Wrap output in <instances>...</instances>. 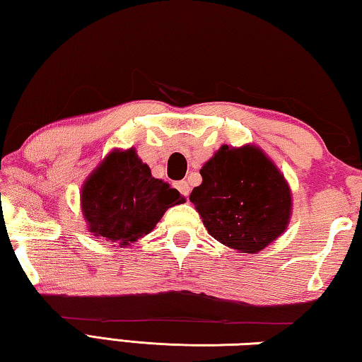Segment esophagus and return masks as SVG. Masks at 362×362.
Returning <instances> with one entry per match:
<instances>
[{"label": "esophagus", "mask_w": 362, "mask_h": 362, "mask_svg": "<svg viewBox=\"0 0 362 362\" xmlns=\"http://www.w3.org/2000/svg\"><path fill=\"white\" fill-rule=\"evenodd\" d=\"M175 188L179 189V192L183 194V196H188L189 194V183L187 180H180L175 183Z\"/></svg>", "instance_id": "esophagus-1"}]
</instances>
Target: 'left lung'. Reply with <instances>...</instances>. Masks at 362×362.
I'll use <instances>...</instances> for the list:
<instances>
[{"label": "left lung", "instance_id": "left-lung-1", "mask_svg": "<svg viewBox=\"0 0 362 362\" xmlns=\"http://www.w3.org/2000/svg\"><path fill=\"white\" fill-rule=\"evenodd\" d=\"M189 201L207 231L241 254H255L286 230L291 192L276 166L255 148L223 145L199 170Z\"/></svg>", "mask_w": 362, "mask_h": 362}]
</instances>
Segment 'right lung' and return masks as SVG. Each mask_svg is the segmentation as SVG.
Listing matches in <instances>:
<instances>
[{
    "mask_svg": "<svg viewBox=\"0 0 362 362\" xmlns=\"http://www.w3.org/2000/svg\"><path fill=\"white\" fill-rule=\"evenodd\" d=\"M183 203L168 182L151 177L132 148L113 151L86 180L81 193L89 231L122 246L155 228L168 207Z\"/></svg>",
    "mask_w": 362,
    "mask_h": 362,
    "instance_id": "obj_1",
    "label": "right lung"
}]
</instances>
